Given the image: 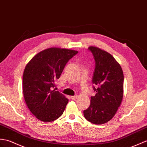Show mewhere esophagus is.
Masks as SVG:
<instances>
[{
  "label": "esophagus",
  "mask_w": 147,
  "mask_h": 147,
  "mask_svg": "<svg viewBox=\"0 0 147 147\" xmlns=\"http://www.w3.org/2000/svg\"><path fill=\"white\" fill-rule=\"evenodd\" d=\"M73 100H76L78 98V95H75V96H72L71 97Z\"/></svg>",
  "instance_id": "1"
}]
</instances>
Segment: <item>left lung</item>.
Listing matches in <instances>:
<instances>
[{
    "label": "left lung",
    "mask_w": 147,
    "mask_h": 147,
    "mask_svg": "<svg viewBox=\"0 0 147 147\" xmlns=\"http://www.w3.org/2000/svg\"><path fill=\"white\" fill-rule=\"evenodd\" d=\"M95 60L93 78L96 92L91 97L89 108L84 110V117L95 125L111 120L117 113L123 96V73L121 66L111 54L97 47L90 46Z\"/></svg>",
    "instance_id": "8db88e82"
}]
</instances>
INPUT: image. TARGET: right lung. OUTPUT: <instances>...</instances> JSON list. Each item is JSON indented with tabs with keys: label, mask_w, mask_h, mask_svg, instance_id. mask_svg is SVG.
I'll list each match as a JSON object with an SVG mask.
<instances>
[{
	"label": "right lung",
	"mask_w": 147,
	"mask_h": 147,
	"mask_svg": "<svg viewBox=\"0 0 147 147\" xmlns=\"http://www.w3.org/2000/svg\"><path fill=\"white\" fill-rule=\"evenodd\" d=\"M77 51L50 47L40 51L26 64L22 90L27 107L38 120H57L65 110L68 99L53 88L67 61Z\"/></svg>",
	"instance_id": "1"
}]
</instances>
